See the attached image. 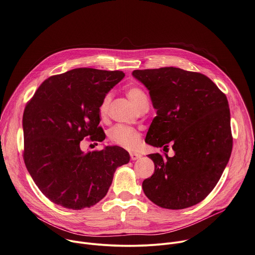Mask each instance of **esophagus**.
I'll use <instances>...</instances> for the list:
<instances>
[{
  "mask_svg": "<svg viewBox=\"0 0 255 255\" xmlns=\"http://www.w3.org/2000/svg\"><path fill=\"white\" fill-rule=\"evenodd\" d=\"M129 156H130V159H131V160H136V159H138L141 155H140L139 153H136V152H130V153H129Z\"/></svg>",
  "mask_w": 255,
  "mask_h": 255,
  "instance_id": "1",
  "label": "esophagus"
}]
</instances>
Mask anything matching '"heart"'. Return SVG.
<instances>
[{
  "mask_svg": "<svg viewBox=\"0 0 255 255\" xmlns=\"http://www.w3.org/2000/svg\"><path fill=\"white\" fill-rule=\"evenodd\" d=\"M127 95L138 111L148 106V98L141 88L137 86H131L128 88ZM113 98V92H109L103 97L99 107L100 115L102 118L108 117ZM109 138L115 144L130 150L135 149L140 143L139 131L133 128L123 125H117L114 128H112L109 131Z\"/></svg>",
  "mask_w": 255,
  "mask_h": 255,
  "instance_id": "heart-1",
  "label": "heart"
}]
</instances>
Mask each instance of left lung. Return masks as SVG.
<instances>
[{
	"instance_id": "8db88e82",
	"label": "left lung",
	"mask_w": 255,
	"mask_h": 255,
	"mask_svg": "<svg viewBox=\"0 0 255 255\" xmlns=\"http://www.w3.org/2000/svg\"><path fill=\"white\" fill-rule=\"evenodd\" d=\"M132 76L157 110L145 142L164 148L170 143L175 152L148 154L154 172L143 180V192L163 208L192 206L211 192L231 154L226 96L206 76L178 68L135 70Z\"/></svg>"
}]
</instances>
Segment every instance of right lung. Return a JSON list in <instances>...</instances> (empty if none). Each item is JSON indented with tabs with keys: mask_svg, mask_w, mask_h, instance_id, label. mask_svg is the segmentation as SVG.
Here are the masks:
<instances>
[{
	"mask_svg": "<svg viewBox=\"0 0 255 255\" xmlns=\"http://www.w3.org/2000/svg\"><path fill=\"white\" fill-rule=\"evenodd\" d=\"M124 77L122 71L75 69L48 78L27 103L23 156L52 202L75 210L95 205L108 193L116 169L129 161L120 146L87 153L80 146L89 136L91 141L106 138L99 107Z\"/></svg>",
	"mask_w": 255,
	"mask_h": 255,
	"instance_id": "1",
	"label": "right lung"
}]
</instances>
